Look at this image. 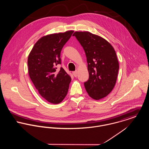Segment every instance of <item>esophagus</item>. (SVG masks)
<instances>
[{"instance_id": "1", "label": "esophagus", "mask_w": 149, "mask_h": 149, "mask_svg": "<svg viewBox=\"0 0 149 149\" xmlns=\"http://www.w3.org/2000/svg\"><path fill=\"white\" fill-rule=\"evenodd\" d=\"M72 73H73V74L74 75V77H77V70L73 72Z\"/></svg>"}]
</instances>
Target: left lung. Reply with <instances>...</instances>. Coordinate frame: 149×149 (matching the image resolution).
Segmentation results:
<instances>
[{
	"instance_id": "8db88e82",
	"label": "left lung",
	"mask_w": 149,
	"mask_h": 149,
	"mask_svg": "<svg viewBox=\"0 0 149 149\" xmlns=\"http://www.w3.org/2000/svg\"><path fill=\"white\" fill-rule=\"evenodd\" d=\"M73 36L86 57L89 77L84 86L88 94L95 100L105 97L116 84L119 68L113 47L103 38L88 31H76Z\"/></svg>"
}]
</instances>
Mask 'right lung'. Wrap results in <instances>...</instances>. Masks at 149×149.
Returning a JSON list of instances; mask_svg holds the SVG:
<instances>
[{"label": "right lung", "mask_w": 149, "mask_h": 149, "mask_svg": "<svg viewBox=\"0 0 149 149\" xmlns=\"http://www.w3.org/2000/svg\"><path fill=\"white\" fill-rule=\"evenodd\" d=\"M73 31L47 35L34 45L27 60L29 76L41 96L52 104L61 103L67 95L70 76L61 67L60 54Z\"/></svg>", "instance_id": "right-lung-1"}]
</instances>
